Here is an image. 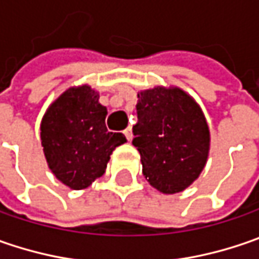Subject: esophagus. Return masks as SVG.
Segmentation results:
<instances>
[{"instance_id": "1", "label": "esophagus", "mask_w": 259, "mask_h": 259, "mask_svg": "<svg viewBox=\"0 0 259 259\" xmlns=\"http://www.w3.org/2000/svg\"><path fill=\"white\" fill-rule=\"evenodd\" d=\"M123 133H124V136H126V139H127V141H132V138H133V133H132V127H127V129H124V132H123Z\"/></svg>"}]
</instances>
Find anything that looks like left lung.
Listing matches in <instances>:
<instances>
[{
  "label": "left lung",
  "instance_id": "obj_1",
  "mask_svg": "<svg viewBox=\"0 0 259 259\" xmlns=\"http://www.w3.org/2000/svg\"><path fill=\"white\" fill-rule=\"evenodd\" d=\"M133 145L142 172L163 194L184 191L207 162L210 130L200 106L177 87L138 93Z\"/></svg>",
  "mask_w": 259,
  "mask_h": 259
}]
</instances>
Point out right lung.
Here are the masks:
<instances>
[{
  "label": "right lung",
  "instance_id": "obj_1",
  "mask_svg": "<svg viewBox=\"0 0 259 259\" xmlns=\"http://www.w3.org/2000/svg\"><path fill=\"white\" fill-rule=\"evenodd\" d=\"M90 85L71 87L46 110L40 124L45 158L53 175L72 190L90 187L106 172L113 151L126 142L106 127L107 108Z\"/></svg>",
  "mask_w": 259,
  "mask_h": 259
}]
</instances>
